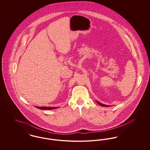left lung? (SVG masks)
I'll return each instance as SVG.
<instances>
[{
    "instance_id": "8db88e82",
    "label": "left lung",
    "mask_w": 150,
    "mask_h": 150,
    "mask_svg": "<svg viewBox=\"0 0 150 150\" xmlns=\"http://www.w3.org/2000/svg\"><path fill=\"white\" fill-rule=\"evenodd\" d=\"M97 103H98L100 105L102 106H104V107H108V106H108V105H103V104H102V103H100L98 101H97Z\"/></svg>"
}]
</instances>
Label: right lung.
Instances as JSON below:
<instances>
[{
    "mask_svg": "<svg viewBox=\"0 0 150 150\" xmlns=\"http://www.w3.org/2000/svg\"><path fill=\"white\" fill-rule=\"evenodd\" d=\"M36 108L41 109V110H52V109H55L57 108V107H37L36 106Z\"/></svg>",
    "mask_w": 150,
    "mask_h": 150,
    "instance_id": "obj_1",
    "label": "right lung"
}]
</instances>
